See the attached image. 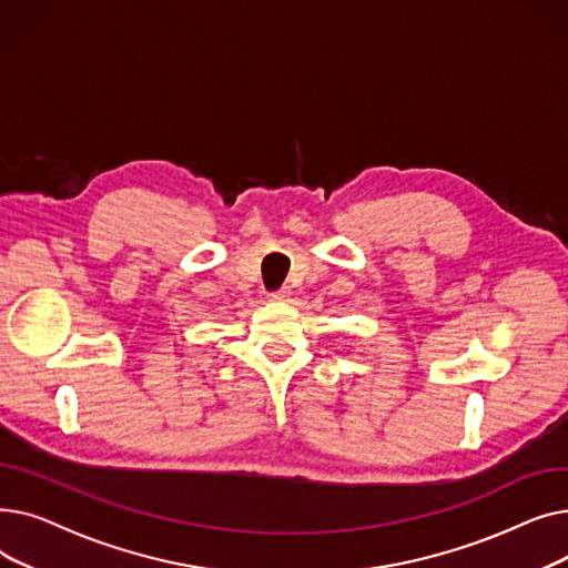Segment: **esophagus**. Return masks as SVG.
<instances>
[{"label":"esophagus","mask_w":568,"mask_h":568,"mask_svg":"<svg viewBox=\"0 0 568 568\" xmlns=\"http://www.w3.org/2000/svg\"><path fill=\"white\" fill-rule=\"evenodd\" d=\"M287 296H290V287H281V290L268 292V300H272V302H283V300H287Z\"/></svg>","instance_id":"esophagus-1"}]
</instances>
